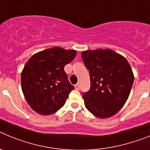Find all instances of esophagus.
<instances>
[{
  "label": "esophagus",
  "mask_w": 150,
  "mask_h": 150,
  "mask_svg": "<svg viewBox=\"0 0 150 150\" xmlns=\"http://www.w3.org/2000/svg\"><path fill=\"white\" fill-rule=\"evenodd\" d=\"M75 88H76V89L79 90V83H77V84L75 85Z\"/></svg>",
  "instance_id": "34e87169"
}]
</instances>
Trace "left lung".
Here are the masks:
<instances>
[{
  "label": "left lung",
  "instance_id": "8db88e82",
  "mask_svg": "<svg viewBox=\"0 0 150 150\" xmlns=\"http://www.w3.org/2000/svg\"><path fill=\"white\" fill-rule=\"evenodd\" d=\"M89 71V91L83 92L85 105L98 118L113 116L125 104L134 83L128 61L120 54L106 50H87L81 53Z\"/></svg>",
  "mask_w": 150,
  "mask_h": 150
}]
</instances>
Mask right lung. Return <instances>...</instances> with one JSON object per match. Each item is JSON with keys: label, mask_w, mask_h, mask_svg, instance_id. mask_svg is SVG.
<instances>
[{"label": "right lung", "mask_w": 150, "mask_h": 150, "mask_svg": "<svg viewBox=\"0 0 150 150\" xmlns=\"http://www.w3.org/2000/svg\"><path fill=\"white\" fill-rule=\"evenodd\" d=\"M76 55L75 50L55 46L34 54L25 64L22 89L30 107L39 114H52L65 104L74 86L64 67Z\"/></svg>", "instance_id": "1"}]
</instances>
